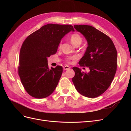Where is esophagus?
<instances>
[{"label":"esophagus","instance_id":"obj_1","mask_svg":"<svg viewBox=\"0 0 131 131\" xmlns=\"http://www.w3.org/2000/svg\"><path fill=\"white\" fill-rule=\"evenodd\" d=\"M70 68V67H69V66H65L63 67V69H64V70H67V69H69Z\"/></svg>","mask_w":131,"mask_h":131}]
</instances>
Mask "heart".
I'll return each instance as SVG.
<instances>
[{
  "mask_svg": "<svg viewBox=\"0 0 131 131\" xmlns=\"http://www.w3.org/2000/svg\"><path fill=\"white\" fill-rule=\"evenodd\" d=\"M70 41H71V42L72 43V44H73L74 46H75L77 44H80V43L82 42V38L79 34H78L77 33H74V34H73L70 36ZM61 47V43H59V48H60ZM76 58H77L76 56L67 57L66 58V61L69 63L70 60H71V59H75Z\"/></svg>",
  "mask_w": 131,
  "mask_h": 131,
  "instance_id": "b5f03b06",
  "label": "heart"
}]
</instances>
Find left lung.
<instances>
[{"instance_id": "left-lung-1", "label": "left lung", "mask_w": 131, "mask_h": 131, "mask_svg": "<svg viewBox=\"0 0 131 131\" xmlns=\"http://www.w3.org/2000/svg\"><path fill=\"white\" fill-rule=\"evenodd\" d=\"M74 28L86 38L88 46L79 64L88 67L89 73L73 67L72 81L78 92L89 98H96L109 88L117 69V51L108 35L88 25H74Z\"/></svg>"}]
</instances>
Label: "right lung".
<instances>
[{
    "label": "right lung",
    "mask_w": 131,
    "mask_h": 131,
    "mask_svg": "<svg viewBox=\"0 0 131 131\" xmlns=\"http://www.w3.org/2000/svg\"><path fill=\"white\" fill-rule=\"evenodd\" d=\"M73 27L48 24L30 34L23 42L18 73L25 90L31 97L44 98L52 94L63 72L62 66L49 69L47 57L57 52L61 39Z\"/></svg>",
    "instance_id": "right-lung-1"
}]
</instances>
